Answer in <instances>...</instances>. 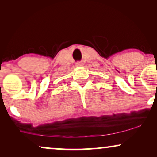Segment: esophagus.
I'll use <instances>...</instances> for the list:
<instances>
[{"instance_id": "1", "label": "esophagus", "mask_w": 157, "mask_h": 157, "mask_svg": "<svg viewBox=\"0 0 157 157\" xmlns=\"http://www.w3.org/2000/svg\"><path fill=\"white\" fill-rule=\"evenodd\" d=\"M76 66H83V63L82 62H80V61H78L76 63Z\"/></svg>"}]
</instances>
